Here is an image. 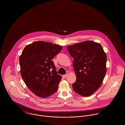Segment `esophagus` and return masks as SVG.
Wrapping results in <instances>:
<instances>
[{
    "label": "esophagus",
    "mask_w": 125,
    "mask_h": 125,
    "mask_svg": "<svg viewBox=\"0 0 125 125\" xmlns=\"http://www.w3.org/2000/svg\"><path fill=\"white\" fill-rule=\"evenodd\" d=\"M67 74H64V75H63V76H63V78H66V77H67Z\"/></svg>",
    "instance_id": "1"
}]
</instances>
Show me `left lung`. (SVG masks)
<instances>
[{
	"mask_svg": "<svg viewBox=\"0 0 125 125\" xmlns=\"http://www.w3.org/2000/svg\"><path fill=\"white\" fill-rule=\"evenodd\" d=\"M67 49L73 58V66L76 76L73 89L82 96H90L99 89L105 77L106 53L100 43L92 41L77 43Z\"/></svg>",
	"mask_w": 125,
	"mask_h": 125,
	"instance_id": "obj_1",
	"label": "left lung"
}]
</instances>
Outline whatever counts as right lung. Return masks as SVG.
<instances>
[{"mask_svg":"<svg viewBox=\"0 0 125 125\" xmlns=\"http://www.w3.org/2000/svg\"><path fill=\"white\" fill-rule=\"evenodd\" d=\"M62 49L57 44L38 41L27 45L20 55L21 77L37 96L46 98L56 92L62 77L52 60Z\"/></svg>","mask_w":125,"mask_h":125,"instance_id":"right-lung-1","label":"right lung"}]
</instances>
